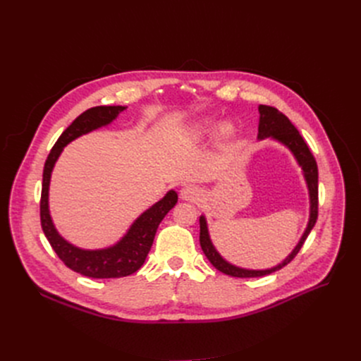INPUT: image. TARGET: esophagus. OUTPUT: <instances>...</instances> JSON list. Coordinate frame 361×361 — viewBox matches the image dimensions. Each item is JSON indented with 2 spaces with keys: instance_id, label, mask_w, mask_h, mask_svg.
<instances>
[{
  "instance_id": "esophagus-1",
  "label": "esophagus",
  "mask_w": 361,
  "mask_h": 361,
  "mask_svg": "<svg viewBox=\"0 0 361 361\" xmlns=\"http://www.w3.org/2000/svg\"><path fill=\"white\" fill-rule=\"evenodd\" d=\"M201 195L200 190L194 185H185L180 190V198L185 201H195Z\"/></svg>"
}]
</instances>
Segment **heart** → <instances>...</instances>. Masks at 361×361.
<instances>
[{
	"instance_id": "b5f03b06",
	"label": "heart",
	"mask_w": 361,
	"mask_h": 361,
	"mask_svg": "<svg viewBox=\"0 0 361 361\" xmlns=\"http://www.w3.org/2000/svg\"><path fill=\"white\" fill-rule=\"evenodd\" d=\"M223 132H225V133H229V129H228V128H225V129H223Z\"/></svg>"
}]
</instances>
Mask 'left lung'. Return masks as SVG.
I'll use <instances>...</instances> for the list:
<instances>
[{"mask_svg": "<svg viewBox=\"0 0 361 361\" xmlns=\"http://www.w3.org/2000/svg\"><path fill=\"white\" fill-rule=\"evenodd\" d=\"M259 111H260L259 138L260 140L274 138V140L281 141L282 144H285L290 151L294 152L295 159L298 160L300 166L304 170V176H305L307 185H308V191H310V204H312L310 205V220H308L307 229H305L304 235L301 236L298 245L295 247V250L293 252L288 255V259L283 260V263L278 264L276 267L267 269V270H247V269L232 266L221 259L210 241L207 223H205L204 216H201L200 217V244H201V248H202L205 257H207L209 262L217 270H220L225 274H229V276H233V278H260V276H266V274H270L273 271L281 270L282 267H285L288 263L293 262L295 259V255L300 252L308 233L312 232L313 226L316 225V220L319 216V170H317V163H316L313 152L305 144L304 138L300 135L297 128L290 123V120L283 113H281L278 109L270 107V106H260Z\"/></svg>", "mask_w": 361, "mask_h": 361, "instance_id": "1", "label": "left lung"}]
</instances>
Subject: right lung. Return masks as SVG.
Listing matches in <instances>:
<instances>
[{
    "mask_svg": "<svg viewBox=\"0 0 361 361\" xmlns=\"http://www.w3.org/2000/svg\"><path fill=\"white\" fill-rule=\"evenodd\" d=\"M125 109L126 107L122 106H98L83 111L60 135V138L57 140L54 147L51 148L44 166L42 191L39 202L42 231L48 239V243L59 255V259L68 269L83 274V276L95 279L123 278L129 276V274L135 273L136 270H140L151 250L159 225L164 216L178 202V194L175 191H169L163 200L154 204L151 209H148L135 220L129 232L122 238V241L106 250L87 251L76 248L72 244L64 241L56 231L48 212V186L51 171H53L60 152L68 142L76 140L78 136L113 122L117 114Z\"/></svg>",
    "mask_w": 361,
    "mask_h": 361,
    "instance_id": "obj_1",
    "label": "right lung"
}]
</instances>
